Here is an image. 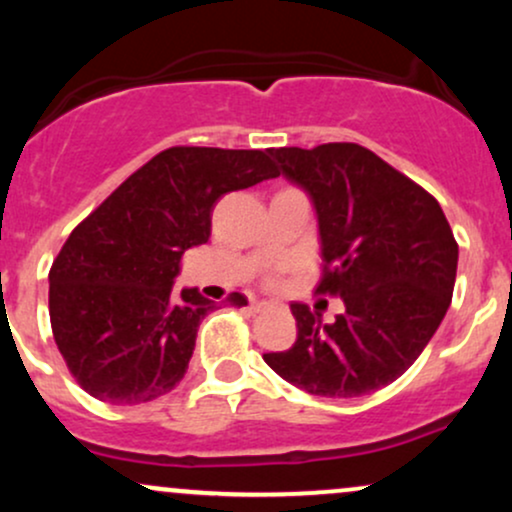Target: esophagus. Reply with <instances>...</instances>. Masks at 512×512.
Here are the masks:
<instances>
[{"label": "esophagus", "instance_id": "esophagus-1", "mask_svg": "<svg viewBox=\"0 0 512 512\" xmlns=\"http://www.w3.org/2000/svg\"><path fill=\"white\" fill-rule=\"evenodd\" d=\"M267 308H272V303H269V301H255V303H252V310H255V313H262V310H267Z\"/></svg>", "mask_w": 512, "mask_h": 512}]
</instances>
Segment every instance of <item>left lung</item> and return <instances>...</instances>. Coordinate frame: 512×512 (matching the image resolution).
Segmentation results:
<instances>
[{"mask_svg": "<svg viewBox=\"0 0 512 512\" xmlns=\"http://www.w3.org/2000/svg\"><path fill=\"white\" fill-rule=\"evenodd\" d=\"M281 173L313 197L322 243L317 293L339 296L332 325L291 303L296 342L267 366L320 397L380 390L421 356L448 313L457 240L436 197L361 144L281 146Z\"/></svg>", "mask_w": 512, "mask_h": 512, "instance_id": "1", "label": "left lung"}]
</instances>
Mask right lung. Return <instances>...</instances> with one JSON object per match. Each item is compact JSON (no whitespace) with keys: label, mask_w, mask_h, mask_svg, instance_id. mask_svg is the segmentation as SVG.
Wrapping results in <instances>:
<instances>
[{"label":"right lung","mask_w":512,"mask_h":512,"mask_svg":"<svg viewBox=\"0 0 512 512\" xmlns=\"http://www.w3.org/2000/svg\"><path fill=\"white\" fill-rule=\"evenodd\" d=\"M260 149L170 146L69 233L50 267V325L81 390L142 404L185 378L214 301L173 289L187 248L207 243L214 204L276 178ZM248 305L243 293L226 298Z\"/></svg>","instance_id":"add662e5"}]
</instances>
